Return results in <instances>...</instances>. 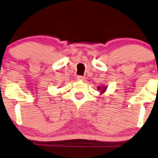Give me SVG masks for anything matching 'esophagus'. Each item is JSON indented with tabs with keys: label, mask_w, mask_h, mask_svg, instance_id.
I'll use <instances>...</instances> for the list:
<instances>
[{
	"label": "esophagus",
	"mask_w": 158,
	"mask_h": 158,
	"mask_svg": "<svg viewBox=\"0 0 158 158\" xmlns=\"http://www.w3.org/2000/svg\"><path fill=\"white\" fill-rule=\"evenodd\" d=\"M85 77L84 76H81V75H79V76H77V80H79V81H84L85 80Z\"/></svg>",
	"instance_id": "esophagus-1"
}]
</instances>
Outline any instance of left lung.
I'll return each mask as SVG.
<instances>
[{
	"label": "left lung",
	"mask_w": 158,
	"mask_h": 158,
	"mask_svg": "<svg viewBox=\"0 0 158 158\" xmlns=\"http://www.w3.org/2000/svg\"><path fill=\"white\" fill-rule=\"evenodd\" d=\"M97 88H98V90H100V89H101V87H97ZM106 88H107V87H103V89H101V92H102V93H104V91H106Z\"/></svg>",
	"instance_id": "left-lung-1"
}]
</instances>
